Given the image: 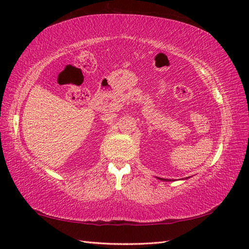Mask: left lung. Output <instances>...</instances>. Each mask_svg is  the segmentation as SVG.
Returning a JSON list of instances; mask_svg holds the SVG:
<instances>
[{
  "label": "left lung",
  "mask_w": 249,
  "mask_h": 249,
  "mask_svg": "<svg viewBox=\"0 0 249 249\" xmlns=\"http://www.w3.org/2000/svg\"><path fill=\"white\" fill-rule=\"evenodd\" d=\"M161 180H162V179H161ZM164 181H167V180H165V179H164Z\"/></svg>",
  "instance_id": "left-lung-1"
}]
</instances>
